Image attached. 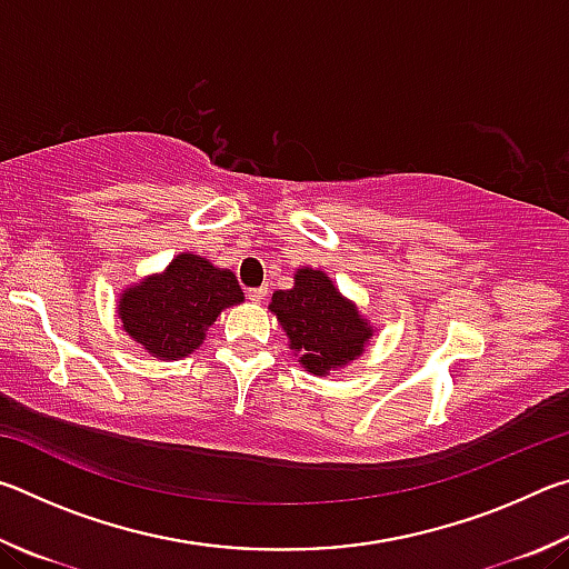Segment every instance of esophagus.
Returning <instances> with one entry per match:
<instances>
[{
  "label": "esophagus",
  "instance_id": "obj_1",
  "mask_svg": "<svg viewBox=\"0 0 569 569\" xmlns=\"http://www.w3.org/2000/svg\"><path fill=\"white\" fill-rule=\"evenodd\" d=\"M246 296H248V301L258 303V301H263V296H266V288H248Z\"/></svg>",
  "mask_w": 569,
  "mask_h": 569
}]
</instances>
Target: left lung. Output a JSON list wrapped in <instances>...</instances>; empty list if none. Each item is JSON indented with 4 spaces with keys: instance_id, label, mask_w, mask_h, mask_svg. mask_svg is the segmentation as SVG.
Returning <instances> with one entry per match:
<instances>
[{
    "instance_id": "left-lung-1",
    "label": "left lung",
    "mask_w": 569,
    "mask_h": 569,
    "mask_svg": "<svg viewBox=\"0 0 569 569\" xmlns=\"http://www.w3.org/2000/svg\"><path fill=\"white\" fill-rule=\"evenodd\" d=\"M271 311L301 356L303 369L316 377L336 371L363 351L371 336L356 306L346 301L323 271L301 268L291 291H276Z\"/></svg>"
}]
</instances>
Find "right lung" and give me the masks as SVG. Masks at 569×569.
<instances>
[{
    "label": "right lung",
    "instance_id": "right-lung-1",
    "mask_svg": "<svg viewBox=\"0 0 569 569\" xmlns=\"http://www.w3.org/2000/svg\"><path fill=\"white\" fill-rule=\"evenodd\" d=\"M240 301L243 291L233 273L220 271L200 256L182 253L166 273L122 293L120 319L148 353L182 359L203 343L218 313Z\"/></svg>",
    "mask_w": 569,
    "mask_h": 569
}]
</instances>
